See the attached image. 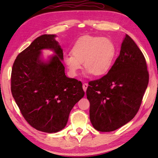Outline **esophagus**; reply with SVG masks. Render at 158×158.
Wrapping results in <instances>:
<instances>
[{"label":"esophagus","instance_id":"34e87169","mask_svg":"<svg viewBox=\"0 0 158 158\" xmlns=\"http://www.w3.org/2000/svg\"><path fill=\"white\" fill-rule=\"evenodd\" d=\"M82 86H83V89H84V90L85 92V91H86V90H87L88 86H89V84H88L87 83H84Z\"/></svg>","mask_w":158,"mask_h":158}]
</instances>
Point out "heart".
Masks as SVG:
<instances>
[{
    "mask_svg": "<svg viewBox=\"0 0 158 158\" xmlns=\"http://www.w3.org/2000/svg\"><path fill=\"white\" fill-rule=\"evenodd\" d=\"M71 53L63 58L71 76L78 74L82 63L87 74L102 76L113 65L116 48L114 42L108 37L85 35L77 40L72 47Z\"/></svg>",
    "mask_w": 158,
    "mask_h": 158,
    "instance_id": "obj_1",
    "label": "heart"
}]
</instances>
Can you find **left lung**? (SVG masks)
Masks as SVG:
<instances>
[{
	"label": "left lung",
	"mask_w": 158,
	"mask_h": 158,
	"mask_svg": "<svg viewBox=\"0 0 158 158\" xmlns=\"http://www.w3.org/2000/svg\"><path fill=\"white\" fill-rule=\"evenodd\" d=\"M148 80L144 56L126 35L108 73L89 82L86 96L93 127L100 132H111L130 121L140 108Z\"/></svg>",
	"instance_id": "obj_1"
}]
</instances>
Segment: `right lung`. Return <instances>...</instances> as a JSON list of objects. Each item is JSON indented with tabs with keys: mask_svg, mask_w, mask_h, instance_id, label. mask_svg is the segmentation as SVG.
<instances>
[{
	"mask_svg": "<svg viewBox=\"0 0 158 158\" xmlns=\"http://www.w3.org/2000/svg\"><path fill=\"white\" fill-rule=\"evenodd\" d=\"M55 35H43L19 53L11 73V92L22 116L37 130L53 133L63 130L74 105L84 95L82 84L65 76L63 49ZM56 55L47 64L41 50Z\"/></svg>",
	"mask_w": 158,
	"mask_h": 158,
	"instance_id": "obj_1",
	"label": "right lung"
}]
</instances>
